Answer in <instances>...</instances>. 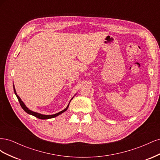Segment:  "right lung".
Masks as SVG:
<instances>
[{
  "label": "right lung",
  "mask_w": 160,
  "mask_h": 160,
  "mask_svg": "<svg viewBox=\"0 0 160 160\" xmlns=\"http://www.w3.org/2000/svg\"><path fill=\"white\" fill-rule=\"evenodd\" d=\"M13 89H14V93H15V95H16V96H17V99H18V101H19V103H20V105H21V108L24 109V111H25V112H27L28 114L32 115L35 116V117H36V118H38V119H47L55 118V117H57V116L59 115H61V113L65 112V111L67 109H68V107H69V105H67V107L64 110H62V111H60V112L57 113H56V114H53V115H42V114H40V113L34 112V111H31V110H30V109H28L26 107V105H25V103H24L22 102L21 99L20 98H19L18 95L17 94L16 91H15V88H14V86H13Z\"/></svg>",
  "instance_id": "obj_1"
}]
</instances>
